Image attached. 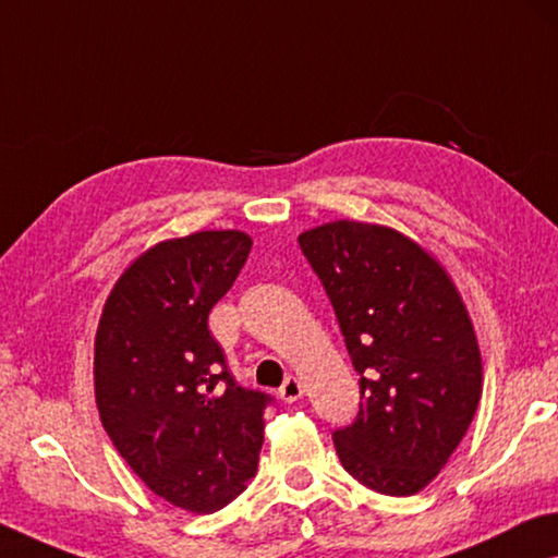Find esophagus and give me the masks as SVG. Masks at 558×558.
I'll use <instances>...</instances> for the list:
<instances>
[{
    "mask_svg": "<svg viewBox=\"0 0 558 558\" xmlns=\"http://www.w3.org/2000/svg\"><path fill=\"white\" fill-rule=\"evenodd\" d=\"M302 393H304L302 381H299L296 376H287V381L281 384L279 389V399L287 401V404H294V401L302 399Z\"/></svg>",
    "mask_w": 558,
    "mask_h": 558,
    "instance_id": "esophagus-1",
    "label": "esophagus"
}]
</instances>
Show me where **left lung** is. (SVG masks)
Returning a JSON list of instances; mask_svg holds the SVG:
<instances>
[{
    "label": "left lung",
    "mask_w": 558,
    "mask_h": 558,
    "mask_svg": "<svg viewBox=\"0 0 558 558\" xmlns=\"http://www.w3.org/2000/svg\"><path fill=\"white\" fill-rule=\"evenodd\" d=\"M359 374L354 424L333 432L356 482L411 496L464 439L482 399V351L447 269L397 229L329 221L299 234Z\"/></svg>",
    "instance_id": "left-lung-1"
}]
</instances>
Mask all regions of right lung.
<instances>
[{"label":"right lung","instance_id":"right-lung-1","mask_svg":"<svg viewBox=\"0 0 558 558\" xmlns=\"http://www.w3.org/2000/svg\"><path fill=\"white\" fill-rule=\"evenodd\" d=\"M252 250L244 231H196L130 264L94 339V397L109 439L154 494L211 513L244 492L271 397L229 374L209 312Z\"/></svg>","mask_w":558,"mask_h":558}]
</instances>
